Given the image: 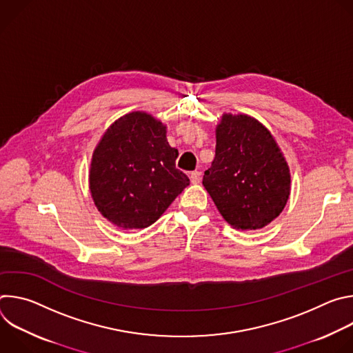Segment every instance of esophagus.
<instances>
[{
  "label": "esophagus",
  "instance_id": "obj_1",
  "mask_svg": "<svg viewBox=\"0 0 353 353\" xmlns=\"http://www.w3.org/2000/svg\"><path fill=\"white\" fill-rule=\"evenodd\" d=\"M190 181H191L192 184H198V183L201 181V173L196 172V170L191 172V173H190Z\"/></svg>",
  "mask_w": 353,
  "mask_h": 353
}]
</instances>
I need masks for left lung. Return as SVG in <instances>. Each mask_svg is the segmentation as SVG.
Listing matches in <instances>:
<instances>
[{
	"label": "left lung",
	"mask_w": 353,
	"mask_h": 353,
	"mask_svg": "<svg viewBox=\"0 0 353 353\" xmlns=\"http://www.w3.org/2000/svg\"><path fill=\"white\" fill-rule=\"evenodd\" d=\"M203 184L234 229L271 223L290 194L289 166L271 132L247 114H223L216 127L215 159Z\"/></svg>",
	"instance_id": "left-lung-1"
}]
</instances>
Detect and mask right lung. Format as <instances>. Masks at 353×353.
Masks as SVG:
<instances>
[{
	"mask_svg": "<svg viewBox=\"0 0 353 353\" xmlns=\"http://www.w3.org/2000/svg\"><path fill=\"white\" fill-rule=\"evenodd\" d=\"M166 125L145 112L116 120L93 150L89 188L99 212L121 229L157 222L190 184Z\"/></svg>",
	"mask_w": 353,
	"mask_h": 353,
	"instance_id": "add662e5",
	"label": "right lung"
}]
</instances>
